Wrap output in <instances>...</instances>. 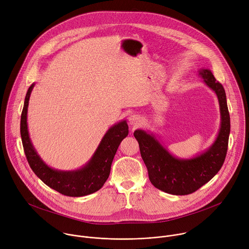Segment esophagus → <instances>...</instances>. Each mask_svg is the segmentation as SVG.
Returning a JSON list of instances; mask_svg holds the SVG:
<instances>
[{
  "label": "esophagus",
  "instance_id": "esophagus-1",
  "mask_svg": "<svg viewBox=\"0 0 249 249\" xmlns=\"http://www.w3.org/2000/svg\"><path fill=\"white\" fill-rule=\"evenodd\" d=\"M128 120H129V124H130L131 126H134V127L139 126V125L141 124V122H142V119H141V117H140L138 114H132V115H130V117L128 118Z\"/></svg>",
  "mask_w": 249,
  "mask_h": 249
}]
</instances>
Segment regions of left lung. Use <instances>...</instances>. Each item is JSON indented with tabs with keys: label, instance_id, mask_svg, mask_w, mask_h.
<instances>
[{
	"label": "left lung",
	"instance_id": "8db88e82",
	"mask_svg": "<svg viewBox=\"0 0 249 249\" xmlns=\"http://www.w3.org/2000/svg\"><path fill=\"white\" fill-rule=\"evenodd\" d=\"M198 73L215 91L220 104L221 127L212 146L191 159H178L172 156L154 134L141 129L134 132L150 181L156 188L172 195H188L198 190L218 173L227 156L231 119L226 91L209 69H200Z\"/></svg>",
	"mask_w": 249,
	"mask_h": 249
}]
</instances>
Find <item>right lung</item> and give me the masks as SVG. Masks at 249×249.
<instances>
[{
  "instance_id": "1",
  "label": "right lung",
  "mask_w": 249,
  "mask_h": 249,
  "mask_svg": "<svg viewBox=\"0 0 249 249\" xmlns=\"http://www.w3.org/2000/svg\"><path fill=\"white\" fill-rule=\"evenodd\" d=\"M34 86L33 83L26 92L20 117L22 146L31 169L47 186L63 195L81 197L96 192L107 180L117 149L122 140L128 136L129 128L126 120L117 122L107 130L90 160L81 168L76 170L52 168L37 154L28 133L27 108Z\"/></svg>"
}]
</instances>
